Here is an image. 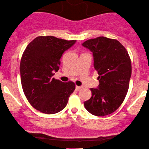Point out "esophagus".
<instances>
[{
	"label": "esophagus",
	"mask_w": 149,
	"mask_h": 149,
	"mask_svg": "<svg viewBox=\"0 0 149 149\" xmlns=\"http://www.w3.org/2000/svg\"><path fill=\"white\" fill-rule=\"evenodd\" d=\"M75 88H76L77 91H79L80 89L81 88V86H75Z\"/></svg>",
	"instance_id": "esophagus-1"
}]
</instances>
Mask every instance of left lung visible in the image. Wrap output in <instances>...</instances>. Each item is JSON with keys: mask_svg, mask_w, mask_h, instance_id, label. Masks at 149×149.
<instances>
[{"mask_svg": "<svg viewBox=\"0 0 149 149\" xmlns=\"http://www.w3.org/2000/svg\"><path fill=\"white\" fill-rule=\"evenodd\" d=\"M93 53V66L99 85L91 88V97L84 103L85 108L96 116L113 113L124 101L132 74L130 58L119 41L103 36L82 43Z\"/></svg>", "mask_w": 149, "mask_h": 149, "instance_id": "obj_1", "label": "left lung"}]
</instances>
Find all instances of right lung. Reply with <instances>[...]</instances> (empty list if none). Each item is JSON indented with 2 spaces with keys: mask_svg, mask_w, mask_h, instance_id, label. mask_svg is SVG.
I'll list each match as a JSON object with an SVG mask.
<instances>
[{
  "mask_svg": "<svg viewBox=\"0 0 149 149\" xmlns=\"http://www.w3.org/2000/svg\"><path fill=\"white\" fill-rule=\"evenodd\" d=\"M75 43V40L52 36H38L26 46L19 66L22 86L28 101L37 111L55 114L67 106L75 84L53 76L59 70L63 53Z\"/></svg>",
  "mask_w": 149,
  "mask_h": 149,
  "instance_id": "obj_1",
  "label": "right lung"
}]
</instances>
